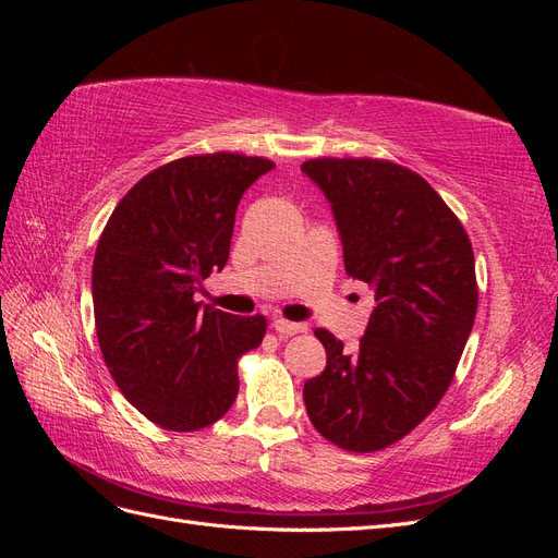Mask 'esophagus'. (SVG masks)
Returning <instances> with one entry per match:
<instances>
[{
	"mask_svg": "<svg viewBox=\"0 0 558 558\" xmlns=\"http://www.w3.org/2000/svg\"><path fill=\"white\" fill-rule=\"evenodd\" d=\"M272 328L281 337H291V335H298V332H305L307 330L305 324H293V320H286V318H275L272 320Z\"/></svg>",
	"mask_w": 558,
	"mask_h": 558,
	"instance_id": "34e87169",
	"label": "esophagus"
}]
</instances>
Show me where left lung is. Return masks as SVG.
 <instances>
[{
    "instance_id": "8db88e82",
    "label": "left lung",
    "mask_w": 558,
    "mask_h": 558,
    "mask_svg": "<svg viewBox=\"0 0 558 558\" xmlns=\"http://www.w3.org/2000/svg\"><path fill=\"white\" fill-rule=\"evenodd\" d=\"M330 202L347 275L373 286L356 351L316 328L326 367L305 384L314 428L347 451L414 430L449 388L477 314L472 244L426 179L373 158L302 162Z\"/></svg>"
}]
</instances>
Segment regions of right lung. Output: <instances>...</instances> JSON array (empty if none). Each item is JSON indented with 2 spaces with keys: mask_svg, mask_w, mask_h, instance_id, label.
Returning <instances> with one entry per match:
<instances>
[{
  "mask_svg": "<svg viewBox=\"0 0 558 558\" xmlns=\"http://www.w3.org/2000/svg\"><path fill=\"white\" fill-rule=\"evenodd\" d=\"M272 167L240 154L167 162L132 185L97 242L99 349L123 396L167 430L221 418L240 391V356L263 342L265 316L211 310L195 293L226 267L240 199Z\"/></svg>",
  "mask_w": 558,
  "mask_h": 558,
  "instance_id": "right-lung-1",
  "label": "right lung"
}]
</instances>
